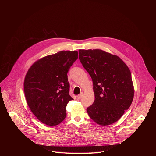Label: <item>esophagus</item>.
<instances>
[{
	"label": "esophagus",
	"instance_id": "esophagus-1",
	"mask_svg": "<svg viewBox=\"0 0 156 156\" xmlns=\"http://www.w3.org/2000/svg\"><path fill=\"white\" fill-rule=\"evenodd\" d=\"M83 95V93H81V94H79V95H78V96H77V99H80L82 98Z\"/></svg>",
	"mask_w": 156,
	"mask_h": 156
}]
</instances>
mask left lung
I'll return each instance as SVG.
<instances>
[{"instance_id":"left-lung-1","label":"left lung","mask_w":156,"mask_h":156,"mask_svg":"<svg viewBox=\"0 0 156 156\" xmlns=\"http://www.w3.org/2000/svg\"><path fill=\"white\" fill-rule=\"evenodd\" d=\"M79 59L93 83L95 99L86 109L89 116L100 125L116 122L134 96L129 69L120 57L100 49H80Z\"/></svg>"}]
</instances>
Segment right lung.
Instances as JSON below:
<instances>
[{"instance_id": "add662e5", "label": "right lung", "mask_w": 156, "mask_h": 156, "mask_svg": "<svg viewBox=\"0 0 156 156\" xmlns=\"http://www.w3.org/2000/svg\"><path fill=\"white\" fill-rule=\"evenodd\" d=\"M77 51H60L33 64L24 81V91L33 114L42 123L55 126L66 117L70 96L67 73L78 58Z\"/></svg>"}]
</instances>
